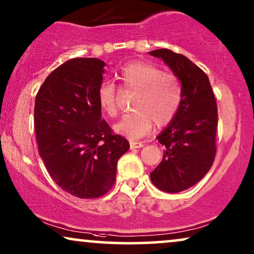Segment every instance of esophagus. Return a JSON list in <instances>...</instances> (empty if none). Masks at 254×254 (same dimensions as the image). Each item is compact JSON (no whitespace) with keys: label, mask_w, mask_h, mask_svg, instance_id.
<instances>
[{"label":"esophagus","mask_w":254,"mask_h":254,"mask_svg":"<svg viewBox=\"0 0 254 254\" xmlns=\"http://www.w3.org/2000/svg\"><path fill=\"white\" fill-rule=\"evenodd\" d=\"M144 144L141 141H130V148L131 150H134V148H140L143 147Z\"/></svg>","instance_id":"34e87169"}]
</instances>
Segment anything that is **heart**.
I'll use <instances>...</instances> for the list:
<instances>
[{"label": "heart", "mask_w": 254, "mask_h": 254, "mask_svg": "<svg viewBox=\"0 0 254 254\" xmlns=\"http://www.w3.org/2000/svg\"><path fill=\"white\" fill-rule=\"evenodd\" d=\"M122 87L136 92L132 113L124 115L114 129L117 133L138 139L152 129V125L165 127L173 120L180 108L182 87L174 74L165 73L159 67L144 62H133L122 67L118 74ZM99 104L109 116L117 114L116 89L103 82L97 90Z\"/></svg>", "instance_id": "b5f03b06"}]
</instances>
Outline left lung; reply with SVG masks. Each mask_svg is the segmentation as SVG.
Returning <instances> with one entry per match:
<instances>
[{"instance_id":"obj_1","label":"left lung","mask_w":254,"mask_h":254,"mask_svg":"<svg viewBox=\"0 0 254 254\" xmlns=\"http://www.w3.org/2000/svg\"><path fill=\"white\" fill-rule=\"evenodd\" d=\"M148 54L164 60L182 87L177 115L157 137L165 146L162 160L150 174L160 190L179 192L197 184L214 162L217 104L207 74L187 57L167 49Z\"/></svg>"}]
</instances>
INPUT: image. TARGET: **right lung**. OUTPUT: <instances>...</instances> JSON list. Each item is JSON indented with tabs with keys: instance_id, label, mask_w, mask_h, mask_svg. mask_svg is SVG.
<instances>
[{
	"instance_id": "obj_1",
	"label": "right lung",
	"mask_w": 254,
	"mask_h": 254,
	"mask_svg": "<svg viewBox=\"0 0 254 254\" xmlns=\"http://www.w3.org/2000/svg\"><path fill=\"white\" fill-rule=\"evenodd\" d=\"M106 63L76 58L56 68L37 93L35 130L51 178L80 198H97L113 187L117 161L129 150L102 120L97 90Z\"/></svg>"
}]
</instances>
